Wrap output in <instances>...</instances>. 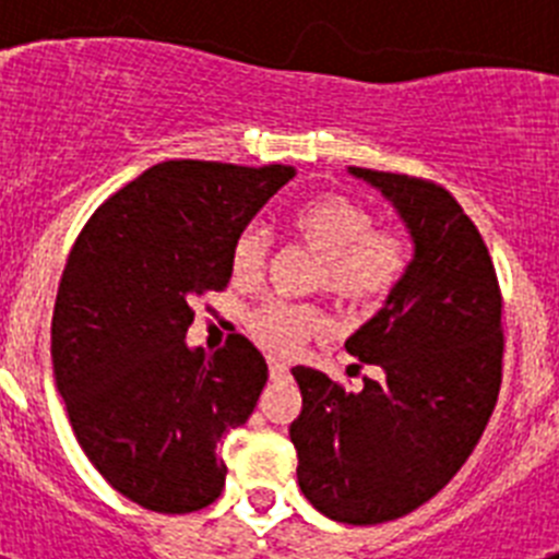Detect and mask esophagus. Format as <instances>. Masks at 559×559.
I'll list each match as a JSON object with an SVG mask.
<instances>
[{"instance_id":"34e87169","label":"esophagus","mask_w":559,"mask_h":559,"mask_svg":"<svg viewBox=\"0 0 559 559\" xmlns=\"http://www.w3.org/2000/svg\"><path fill=\"white\" fill-rule=\"evenodd\" d=\"M288 364H285V360H276V358H271L269 360V372H271V378H285V374H288Z\"/></svg>"}]
</instances>
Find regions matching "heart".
<instances>
[{"label":"heart","mask_w":559,"mask_h":559,"mask_svg":"<svg viewBox=\"0 0 559 559\" xmlns=\"http://www.w3.org/2000/svg\"><path fill=\"white\" fill-rule=\"evenodd\" d=\"M285 226L296 243L316 257V285L349 308L378 302L397 285L408 265L406 240L394 231L374 229L369 210L335 192L294 206ZM229 265L235 283H254L265 265L263 231L246 229L237 237ZM319 328V310L280 299H269L249 313L251 335L276 353H294Z\"/></svg>","instance_id":"b5f03b06"}]
</instances>
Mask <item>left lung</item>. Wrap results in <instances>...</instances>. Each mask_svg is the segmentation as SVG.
Masks as SVG:
<instances>
[{"instance_id": "obj_1", "label": "left lung", "mask_w": 559, "mask_h": 559, "mask_svg": "<svg viewBox=\"0 0 559 559\" xmlns=\"http://www.w3.org/2000/svg\"><path fill=\"white\" fill-rule=\"evenodd\" d=\"M347 173L392 204L412 260L344 344L378 378L344 392L319 369L294 367L302 414L288 433L302 496L330 521L372 526L431 501L481 439L501 389V294L451 192L400 173Z\"/></svg>"}]
</instances>
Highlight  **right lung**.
Here are the masks:
<instances>
[{"label": "right lung", "mask_w": 559, "mask_h": 559, "mask_svg": "<svg viewBox=\"0 0 559 559\" xmlns=\"http://www.w3.org/2000/svg\"><path fill=\"white\" fill-rule=\"evenodd\" d=\"M296 176L290 165L162 162L92 215L58 285L52 372L88 462L145 510L210 507L226 481L221 437L269 380L246 335L187 344L190 305L231 280V246Z\"/></svg>", "instance_id": "add662e5"}]
</instances>
